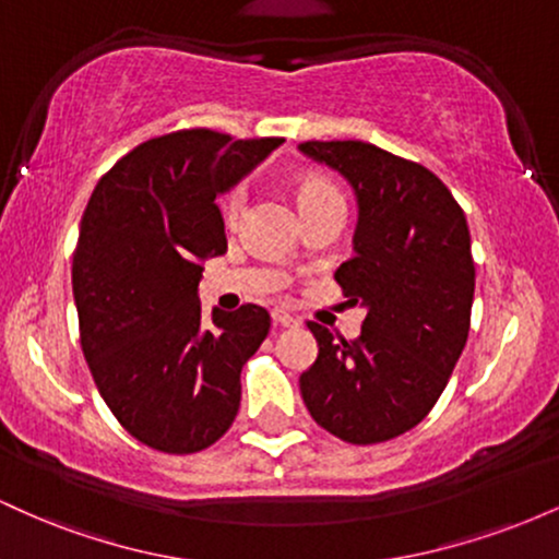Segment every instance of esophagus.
Here are the masks:
<instances>
[{
  "label": "esophagus",
  "instance_id": "34e87169",
  "mask_svg": "<svg viewBox=\"0 0 559 559\" xmlns=\"http://www.w3.org/2000/svg\"><path fill=\"white\" fill-rule=\"evenodd\" d=\"M273 323L281 325V329H297L299 325V318L288 316L286 310H273Z\"/></svg>",
  "mask_w": 559,
  "mask_h": 559
}]
</instances>
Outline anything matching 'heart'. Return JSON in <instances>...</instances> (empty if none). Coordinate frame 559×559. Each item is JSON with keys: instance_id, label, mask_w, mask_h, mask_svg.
<instances>
[{"instance_id": "obj_1", "label": "heart", "mask_w": 559, "mask_h": 559, "mask_svg": "<svg viewBox=\"0 0 559 559\" xmlns=\"http://www.w3.org/2000/svg\"><path fill=\"white\" fill-rule=\"evenodd\" d=\"M247 199H249L247 183H236L234 189L226 191V197H223V217H226L228 226H236V223L241 221L243 207H247ZM325 202H344L342 191H338L331 181H325V178H318V176L305 178L299 186L301 213L310 207H318V204H325Z\"/></svg>"}]
</instances>
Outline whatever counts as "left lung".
<instances>
[{"label": "left lung", "mask_w": 559, "mask_h": 559, "mask_svg": "<svg viewBox=\"0 0 559 559\" xmlns=\"http://www.w3.org/2000/svg\"><path fill=\"white\" fill-rule=\"evenodd\" d=\"M336 168L360 204L355 258L333 278L368 316L355 342L310 325L318 360L299 376L320 428L346 444H381L439 402L471 331L476 262L463 207L420 163L365 141H301Z\"/></svg>", "instance_id": "8db88e82"}]
</instances>
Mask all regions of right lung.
Returning a JSON list of instances; mask_svg holds the SVG:
<instances>
[{"mask_svg":"<svg viewBox=\"0 0 559 559\" xmlns=\"http://www.w3.org/2000/svg\"><path fill=\"white\" fill-rule=\"evenodd\" d=\"M281 139L181 128L141 141L96 183L73 252L81 349L102 400L141 444L213 447L239 413L241 368L271 331L260 305L202 320V260L228 249L215 197Z\"/></svg>","mask_w":559,"mask_h":559,"instance_id":"1","label":"right lung"}]
</instances>
